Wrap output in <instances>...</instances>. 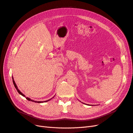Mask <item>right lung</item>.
Here are the masks:
<instances>
[{
    "label": "right lung",
    "mask_w": 133,
    "mask_h": 133,
    "mask_svg": "<svg viewBox=\"0 0 133 133\" xmlns=\"http://www.w3.org/2000/svg\"><path fill=\"white\" fill-rule=\"evenodd\" d=\"M13 78V84H14V87H15V88H16V89H17V91L19 92V93L21 94V95H22V96H25V97L26 98V99H27V100H29V101H31V102H35V103H43L44 102H37V101H34V100H31V99H30V98H28V97H26V96L24 95L22 92H21V91H20L18 89V88H17V85H16V84H15V82H14V79H13V78ZM50 99H49V100H46V101H44L45 102H48L49 101V100H50Z\"/></svg>",
    "instance_id": "obj_1"
}]
</instances>
